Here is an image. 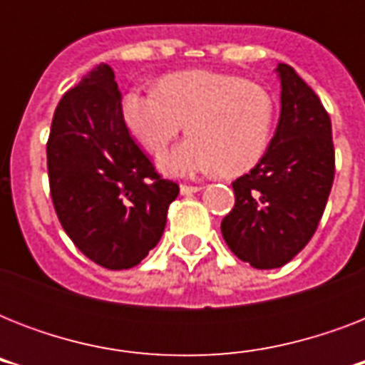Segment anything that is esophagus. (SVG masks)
<instances>
[{
  "label": "esophagus",
  "mask_w": 365,
  "mask_h": 365,
  "mask_svg": "<svg viewBox=\"0 0 365 365\" xmlns=\"http://www.w3.org/2000/svg\"><path fill=\"white\" fill-rule=\"evenodd\" d=\"M197 191H200L199 185H185V183H183V185H180V193L182 195H193V193H197Z\"/></svg>",
  "instance_id": "obj_1"
}]
</instances>
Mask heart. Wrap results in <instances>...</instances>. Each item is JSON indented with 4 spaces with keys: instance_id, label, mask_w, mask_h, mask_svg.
<instances>
[{
    "instance_id": "obj_1",
    "label": "heart",
    "mask_w": 365,
    "mask_h": 365,
    "mask_svg": "<svg viewBox=\"0 0 365 365\" xmlns=\"http://www.w3.org/2000/svg\"><path fill=\"white\" fill-rule=\"evenodd\" d=\"M121 111L128 130L153 153L187 123L191 136L159 157L160 168L176 176L214 168L222 176H239L265 155L274 125V100L267 88L206 70L165 76L155 93L130 91Z\"/></svg>"
}]
</instances>
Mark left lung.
Here are the masks:
<instances>
[{"instance_id": "8db88e82", "label": "left lung", "mask_w": 365, "mask_h": 365, "mask_svg": "<svg viewBox=\"0 0 365 365\" xmlns=\"http://www.w3.org/2000/svg\"><path fill=\"white\" fill-rule=\"evenodd\" d=\"M280 119L265 155L233 182L235 206L222 235L239 259L277 269L294 259L317 231L334 185L331 121L292 66L278 64Z\"/></svg>"}]
</instances>
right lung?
<instances>
[{
    "instance_id": "right-lung-1",
    "label": "right lung",
    "mask_w": 365,
    "mask_h": 365,
    "mask_svg": "<svg viewBox=\"0 0 365 365\" xmlns=\"http://www.w3.org/2000/svg\"><path fill=\"white\" fill-rule=\"evenodd\" d=\"M47 170L66 235L111 271L138 265L157 246L168 206L180 193L132 140L108 64L88 71L56 106Z\"/></svg>"
}]
</instances>
